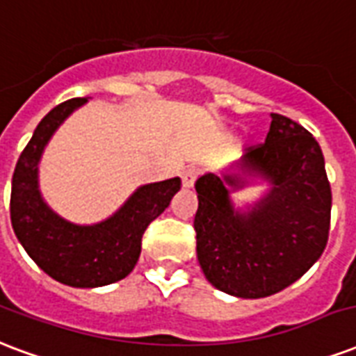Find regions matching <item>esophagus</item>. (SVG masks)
Listing matches in <instances>:
<instances>
[{"label":"esophagus","mask_w":356,"mask_h":356,"mask_svg":"<svg viewBox=\"0 0 356 356\" xmlns=\"http://www.w3.org/2000/svg\"><path fill=\"white\" fill-rule=\"evenodd\" d=\"M199 172L200 170L197 167L186 168V170L181 172V186H184V188H193L195 180L199 178Z\"/></svg>","instance_id":"34e87169"}]
</instances>
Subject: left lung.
<instances>
[{
  "instance_id": "1",
  "label": "left lung",
  "mask_w": 356,
  "mask_h": 356,
  "mask_svg": "<svg viewBox=\"0 0 356 356\" xmlns=\"http://www.w3.org/2000/svg\"><path fill=\"white\" fill-rule=\"evenodd\" d=\"M240 168L264 176L272 189L250 212L238 213L225 188H238V175L200 176L197 259L216 289L263 298L295 283L325 251L332 191L314 135L282 114H272L268 137L248 148Z\"/></svg>"
}]
</instances>
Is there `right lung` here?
Masks as SVG:
<instances>
[{
    "instance_id": "right-lung-1",
    "label": "right lung",
    "mask_w": 356,
    "mask_h": 356,
    "mask_svg": "<svg viewBox=\"0 0 356 356\" xmlns=\"http://www.w3.org/2000/svg\"><path fill=\"white\" fill-rule=\"evenodd\" d=\"M86 99H69L42 118L18 157L10 189V223L28 255L56 282L101 287L124 280L140 255L143 234L180 189V178L138 188L112 218L80 227L56 216L37 189V163L58 125Z\"/></svg>"
}]
</instances>
